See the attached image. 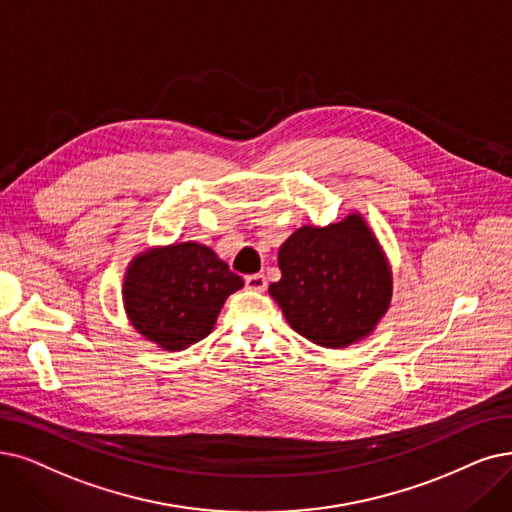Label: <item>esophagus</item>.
<instances>
[{"instance_id": "34e87169", "label": "esophagus", "mask_w": 512, "mask_h": 512, "mask_svg": "<svg viewBox=\"0 0 512 512\" xmlns=\"http://www.w3.org/2000/svg\"><path fill=\"white\" fill-rule=\"evenodd\" d=\"M245 285H248L250 290H256V292H264V290H267V277H264L262 273H256V275H248V277H245Z\"/></svg>"}]
</instances>
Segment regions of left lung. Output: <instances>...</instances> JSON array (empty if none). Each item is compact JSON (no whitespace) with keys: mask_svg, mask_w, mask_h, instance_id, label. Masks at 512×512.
I'll return each instance as SVG.
<instances>
[{"mask_svg":"<svg viewBox=\"0 0 512 512\" xmlns=\"http://www.w3.org/2000/svg\"><path fill=\"white\" fill-rule=\"evenodd\" d=\"M281 279L269 294L300 336L342 349L374 332L393 296V275L361 214L300 227L279 248Z\"/></svg>","mask_w":512,"mask_h":512,"instance_id":"8db88e82","label":"left lung"}]
</instances>
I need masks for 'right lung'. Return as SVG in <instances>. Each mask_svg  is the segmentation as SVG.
<instances>
[{
    "instance_id": "right-lung-1",
    "label": "right lung",
    "mask_w": 512,
    "mask_h": 512,
    "mask_svg": "<svg viewBox=\"0 0 512 512\" xmlns=\"http://www.w3.org/2000/svg\"><path fill=\"white\" fill-rule=\"evenodd\" d=\"M241 288L243 279L208 245L187 241L140 252L121 294L138 334L163 351H182L214 330L224 300Z\"/></svg>"
}]
</instances>
